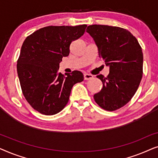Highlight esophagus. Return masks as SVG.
<instances>
[{
    "label": "esophagus",
    "mask_w": 158,
    "mask_h": 158,
    "mask_svg": "<svg viewBox=\"0 0 158 158\" xmlns=\"http://www.w3.org/2000/svg\"><path fill=\"white\" fill-rule=\"evenodd\" d=\"M92 78H94V76H93L92 75L87 74V73L84 74V80H85V81H87V80H90Z\"/></svg>",
    "instance_id": "esophagus-1"
}]
</instances>
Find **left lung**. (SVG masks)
<instances>
[{
  "instance_id": "8db88e82",
  "label": "left lung",
  "mask_w": 158,
  "mask_h": 158,
  "mask_svg": "<svg viewBox=\"0 0 158 158\" xmlns=\"http://www.w3.org/2000/svg\"><path fill=\"white\" fill-rule=\"evenodd\" d=\"M98 56L109 67L106 77H97L103 88L94 95L97 104L107 111H115L126 105L135 94L143 74V53L135 36L128 30L107 25L88 26Z\"/></svg>"
}]
</instances>
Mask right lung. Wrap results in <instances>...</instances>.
<instances>
[{
  "mask_svg": "<svg viewBox=\"0 0 158 158\" xmlns=\"http://www.w3.org/2000/svg\"><path fill=\"white\" fill-rule=\"evenodd\" d=\"M86 24L49 26L23 42L17 61L22 93L31 106L44 115L59 113L67 105L71 89L83 81L81 71L62 75L59 64L70 53V45L85 33Z\"/></svg>",
  "mask_w": 158,
  "mask_h": 158,
  "instance_id": "1",
  "label": "right lung"
}]
</instances>
